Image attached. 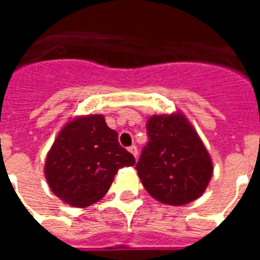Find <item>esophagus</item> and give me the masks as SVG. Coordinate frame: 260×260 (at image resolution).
Masks as SVG:
<instances>
[{
	"label": "esophagus",
	"mask_w": 260,
	"mask_h": 260,
	"mask_svg": "<svg viewBox=\"0 0 260 260\" xmlns=\"http://www.w3.org/2000/svg\"><path fill=\"white\" fill-rule=\"evenodd\" d=\"M128 151H129L131 154L134 155L135 158L138 159V147H136V146H131L129 148H128Z\"/></svg>",
	"instance_id": "34e87169"
}]
</instances>
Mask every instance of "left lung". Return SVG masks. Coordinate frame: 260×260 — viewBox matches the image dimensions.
<instances>
[{
    "label": "left lung",
    "mask_w": 260,
    "mask_h": 260,
    "mask_svg": "<svg viewBox=\"0 0 260 260\" xmlns=\"http://www.w3.org/2000/svg\"><path fill=\"white\" fill-rule=\"evenodd\" d=\"M148 143L136 165L150 196L167 205H185L201 197L213 165L198 134L182 113L151 116Z\"/></svg>",
    "instance_id": "1"
}]
</instances>
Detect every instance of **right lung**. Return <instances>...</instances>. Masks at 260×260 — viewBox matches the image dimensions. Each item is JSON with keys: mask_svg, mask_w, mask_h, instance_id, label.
Segmentation results:
<instances>
[{"mask_svg": "<svg viewBox=\"0 0 260 260\" xmlns=\"http://www.w3.org/2000/svg\"><path fill=\"white\" fill-rule=\"evenodd\" d=\"M134 165V155L120 146L104 116L89 114L63 126L47 154L44 174L56 197L86 208L108 193L118 169Z\"/></svg>", "mask_w": 260, "mask_h": 260, "instance_id": "add662e5", "label": "right lung"}]
</instances>
